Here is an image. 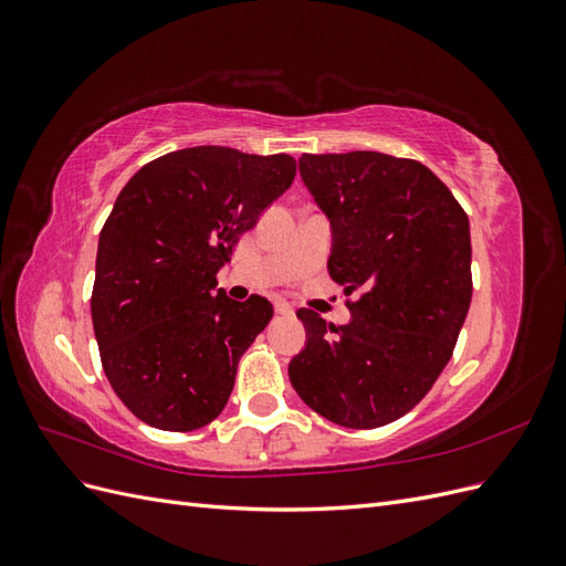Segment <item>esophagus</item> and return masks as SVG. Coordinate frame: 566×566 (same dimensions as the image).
I'll return each instance as SVG.
<instances>
[{
    "mask_svg": "<svg viewBox=\"0 0 566 566\" xmlns=\"http://www.w3.org/2000/svg\"><path fill=\"white\" fill-rule=\"evenodd\" d=\"M276 314H281V316H293V314H295L293 304H287L285 300H276Z\"/></svg>",
    "mask_w": 566,
    "mask_h": 566,
    "instance_id": "34e87169",
    "label": "esophagus"
}]
</instances>
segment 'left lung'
Listing matches in <instances>:
<instances>
[{
	"mask_svg": "<svg viewBox=\"0 0 566 566\" xmlns=\"http://www.w3.org/2000/svg\"><path fill=\"white\" fill-rule=\"evenodd\" d=\"M300 175L331 219V279L358 300L347 325L297 312L306 347L290 382L318 416L373 430L418 406L451 361L472 300L470 221L418 160L304 153Z\"/></svg>",
	"mask_w": 566,
	"mask_h": 566,
	"instance_id": "obj_1",
	"label": "left lung"
}]
</instances>
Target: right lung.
<instances>
[{"mask_svg": "<svg viewBox=\"0 0 566 566\" xmlns=\"http://www.w3.org/2000/svg\"><path fill=\"white\" fill-rule=\"evenodd\" d=\"M295 175L285 153L196 146L150 160L119 191L98 235L92 321L111 387L146 424L193 432L224 410L273 306L229 300L217 271Z\"/></svg>", "mask_w": 566, "mask_h": 566, "instance_id": "right-lung-1", "label": "right lung"}]
</instances>
